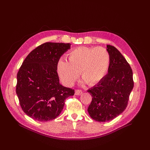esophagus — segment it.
Segmentation results:
<instances>
[{"label":"esophagus","instance_id":"1","mask_svg":"<svg viewBox=\"0 0 150 150\" xmlns=\"http://www.w3.org/2000/svg\"><path fill=\"white\" fill-rule=\"evenodd\" d=\"M83 91L81 89H76L75 91V94L76 95H81V94H83Z\"/></svg>","mask_w":150,"mask_h":150}]
</instances>
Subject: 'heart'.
<instances>
[{
  "label": "heart",
  "instance_id": "obj_1",
  "mask_svg": "<svg viewBox=\"0 0 150 150\" xmlns=\"http://www.w3.org/2000/svg\"><path fill=\"white\" fill-rule=\"evenodd\" d=\"M67 59L59 61L57 71L62 82L71 86L78 78L79 72L88 84L98 83L107 73L110 56L103 47H79L67 54Z\"/></svg>",
  "mask_w": 150,
  "mask_h": 150
}]
</instances>
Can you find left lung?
Here are the masks:
<instances>
[{"mask_svg":"<svg viewBox=\"0 0 150 150\" xmlns=\"http://www.w3.org/2000/svg\"><path fill=\"white\" fill-rule=\"evenodd\" d=\"M110 62L108 73L87 91L92 96L88 108L91 118L99 122L113 120L128 105L134 82L132 69L115 47L107 45Z\"/></svg>","mask_w":150,"mask_h":150,"instance_id":"obj_1","label":"left lung"}]
</instances>
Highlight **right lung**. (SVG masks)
Listing matches in <instances>:
<instances>
[{
    "label": "right lung",
    "mask_w": 150,
    "mask_h": 150,
    "mask_svg": "<svg viewBox=\"0 0 150 150\" xmlns=\"http://www.w3.org/2000/svg\"><path fill=\"white\" fill-rule=\"evenodd\" d=\"M69 43L46 42L26 57L17 75L16 93L22 110L36 121H47L60 115L66 99L74 90L59 83L57 72L61 56Z\"/></svg>",
    "instance_id": "obj_1"
}]
</instances>
